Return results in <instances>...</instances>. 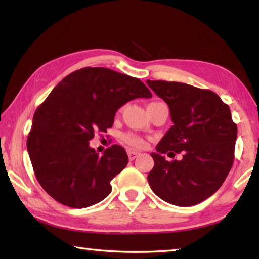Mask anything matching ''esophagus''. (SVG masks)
Segmentation results:
<instances>
[{
  "mask_svg": "<svg viewBox=\"0 0 259 259\" xmlns=\"http://www.w3.org/2000/svg\"><path fill=\"white\" fill-rule=\"evenodd\" d=\"M138 155H139V153H138V152H136V151H129V152H128L129 160H131V161L135 160V159H136L137 157H138Z\"/></svg>",
  "mask_w": 259,
  "mask_h": 259,
  "instance_id": "34e87169",
  "label": "esophagus"
}]
</instances>
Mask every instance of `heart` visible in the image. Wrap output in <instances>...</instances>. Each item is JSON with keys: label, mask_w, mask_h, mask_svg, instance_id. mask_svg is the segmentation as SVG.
I'll use <instances>...</instances> for the list:
<instances>
[{"label": "heart", "mask_w": 259, "mask_h": 259, "mask_svg": "<svg viewBox=\"0 0 259 259\" xmlns=\"http://www.w3.org/2000/svg\"><path fill=\"white\" fill-rule=\"evenodd\" d=\"M121 139L130 147L137 148V149H141V148L146 147V140L142 138V137L136 135V134H131V133H126L121 136Z\"/></svg>", "instance_id": "1"}]
</instances>
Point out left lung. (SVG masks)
Segmentation results:
<instances>
[{
    "label": "left lung",
    "mask_w": 259,
    "mask_h": 259,
    "mask_svg": "<svg viewBox=\"0 0 259 259\" xmlns=\"http://www.w3.org/2000/svg\"><path fill=\"white\" fill-rule=\"evenodd\" d=\"M147 84L168 104L174 122L151 153L148 183L171 205H197L221 188L232 169L237 125L228 104L210 90L162 80ZM168 151L183 159L166 161L162 155Z\"/></svg>",
    "instance_id": "left-lung-1"
}]
</instances>
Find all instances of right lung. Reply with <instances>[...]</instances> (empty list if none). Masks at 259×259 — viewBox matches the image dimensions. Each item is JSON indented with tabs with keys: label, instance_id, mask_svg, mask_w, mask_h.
<instances>
[{
	"label": "right lung",
	"instance_id": "obj_1",
	"mask_svg": "<svg viewBox=\"0 0 259 259\" xmlns=\"http://www.w3.org/2000/svg\"><path fill=\"white\" fill-rule=\"evenodd\" d=\"M139 79L107 68H82L60 82L35 110L26 147L38 184L54 200L85 208L103 200L125 168L124 148L112 145L99 156L89 146L107 133L120 107L151 98Z\"/></svg>",
	"mask_w": 259,
	"mask_h": 259
}]
</instances>
